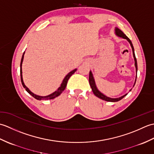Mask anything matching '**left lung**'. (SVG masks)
<instances>
[{"instance_id":"obj_1","label":"left lung","mask_w":154,"mask_h":154,"mask_svg":"<svg viewBox=\"0 0 154 154\" xmlns=\"http://www.w3.org/2000/svg\"><path fill=\"white\" fill-rule=\"evenodd\" d=\"M115 33L116 34L118 35V36L119 37H121V38H123L124 39H126V40L128 41L129 43L130 44V45H131L132 47V52H133V55H134V61H135V67H136V72L137 71H138V65H137V61H136V56H135V54H134V47H133V45H132V43L131 40H130V39L128 38L126 35H125V34L124 33V32L122 31H121L119 28H115ZM89 84H90V86L91 87V89H92V91L94 93V95H95L96 97L100 98V99H103L104 100H106V101H109V102H117V101H119L120 100L122 99H123V98L127 95V94H124V96L121 97H119V98H117V99H112V98H109L108 97L105 95H104V94L103 93H101L100 91L97 89V88L96 87V85H95V82H94V78H93V74L92 73H91V71L89 72ZM136 83V82H135ZM135 85V83H134ZM131 91V90H130Z\"/></svg>"}]
</instances>
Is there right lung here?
<instances>
[{
    "mask_svg": "<svg viewBox=\"0 0 154 154\" xmlns=\"http://www.w3.org/2000/svg\"><path fill=\"white\" fill-rule=\"evenodd\" d=\"M24 54H23V55H22V60H21V62H20V78H21V82H22V84L23 87H24V88H25V89H26V91L29 94H31V95H32V97H34L35 99H37V100L53 99H54V98L58 97L59 95H60V94L62 93V92H63V91L65 90V87H66L67 83V81H68L71 75H73V74L75 73V72L77 71L76 69H74V70H73L72 71H71L70 73H69L66 75V76H65V77L64 78V79H63V82H62V83H61V86H60V87H59L58 89H57V90L56 91H55L54 93H53L52 94H50V95H48V96H46V97H40V96H38V95H36V94L32 93L31 92V91H30V90H29L26 87V85H24V82H23L22 75V64L23 59H24Z\"/></svg>",
    "mask_w": 154,
    "mask_h": 154,
    "instance_id": "right-lung-1",
    "label": "right lung"
}]
</instances>
